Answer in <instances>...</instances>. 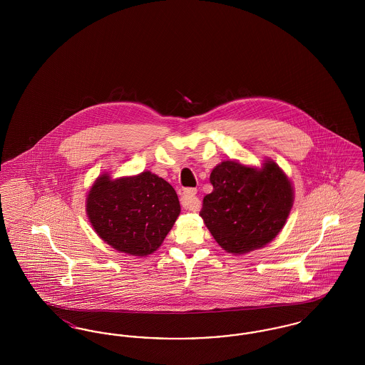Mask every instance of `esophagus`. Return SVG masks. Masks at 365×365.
<instances>
[{"mask_svg": "<svg viewBox=\"0 0 365 365\" xmlns=\"http://www.w3.org/2000/svg\"><path fill=\"white\" fill-rule=\"evenodd\" d=\"M197 190L195 189H182L179 195H180V204L186 210H197L200 207V201L197 198Z\"/></svg>", "mask_w": 365, "mask_h": 365, "instance_id": "1", "label": "esophagus"}]
</instances>
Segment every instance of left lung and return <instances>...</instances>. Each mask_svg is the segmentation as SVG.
<instances>
[{
	"label": "left lung",
	"instance_id": "1",
	"mask_svg": "<svg viewBox=\"0 0 365 365\" xmlns=\"http://www.w3.org/2000/svg\"><path fill=\"white\" fill-rule=\"evenodd\" d=\"M209 180L213 190L204 197L200 216L228 253L259 249L278 235L293 205V189L275 163L256 170L223 161Z\"/></svg>",
	"mask_w": 365,
	"mask_h": 365
}]
</instances>
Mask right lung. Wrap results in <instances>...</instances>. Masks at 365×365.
Here are the masks:
<instances>
[{
	"label": "right lung",
	"instance_id": "obj_1",
	"mask_svg": "<svg viewBox=\"0 0 365 365\" xmlns=\"http://www.w3.org/2000/svg\"><path fill=\"white\" fill-rule=\"evenodd\" d=\"M86 209L100 238L133 256L153 253L180 213L174 187L149 171L118 180L100 176L87 195Z\"/></svg>",
	"mask_w": 365,
	"mask_h": 365
}]
</instances>
